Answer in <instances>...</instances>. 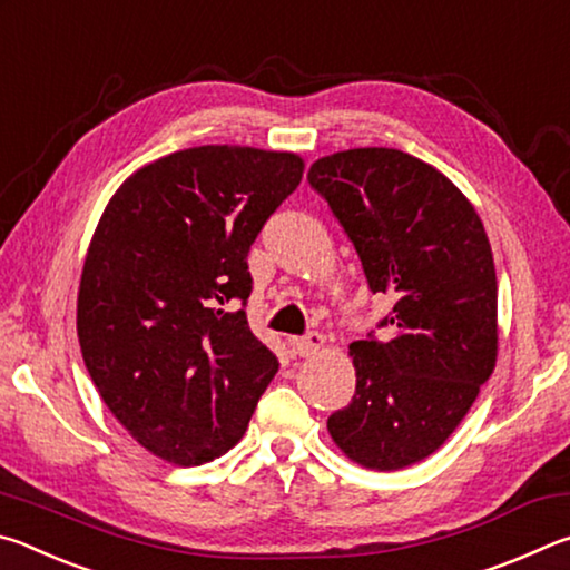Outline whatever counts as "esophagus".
I'll return each mask as SVG.
<instances>
[{"label": "esophagus", "instance_id": "esophagus-1", "mask_svg": "<svg viewBox=\"0 0 570 570\" xmlns=\"http://www.w3.org/2000/svg\"><path fill=\"white\" fill-rule=\"evenodd\" d=\"M324 342H326L324 334H320V332H308L304 336H292V346H294V352L298 356H312L316 352H322Z\"/></svg>", "mask_w": 570, "mask_h": 570}]
</instances>
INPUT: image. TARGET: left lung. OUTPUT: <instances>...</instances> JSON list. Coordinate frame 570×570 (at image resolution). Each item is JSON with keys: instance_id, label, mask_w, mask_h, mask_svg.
I'll list each match as a JSON object with an SVG mask.
<instances>
[{"instance_id": "8db88e82", "label": "left lung", "mask_w": 570, "mask_h": 570, "mask_svg": "<svg viewBox=\"0 0 570 570\" xmlns=\"http://www.w3.org/2000/svg\"><path fill=\"white\" fill-rule=\"evenodd\" d=\"M390 294V340L350 346L356 390L326 430L346 458L402 470L432 455L478 400L498 360V278L478 210L430 163L394 148H352L308 168Z\"/></svg>"}]
</instances>
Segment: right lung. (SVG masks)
I'll list each match as a JSON object with an SVG mask.
<instances>
[{"label":"right lung","instance_id":"right-lung-1","mask_svg":"<svg viewBox=\"0 0 570 570\" xmlns=\"http://www.w3.org/2000/svg\"><path fill=\"white\" fill-rule=\"evenodd\" d=\"M302 176L296 153L198 146L135 170L105 206L77 336L112 417L156 458H220L274 380L276 356L246 320V256Z\"/></svg>","mask_w":570,"mask_h":570}]
</instances>
